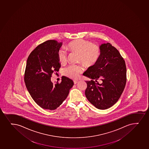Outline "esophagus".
Instances as JSON below:
<instances>
[{"instance_id":"34e87169","label":"esophagus","mask_w":149,"mask_h":149,"mask_svg":"<svg viewBox=\"0 0 149 149\" xmlns=\"http://www.w3.org/2000/svg\"><path fill=\"white\" fill-rule=\"evenodd\" d=\"M79 81L78 80H74V84H77V83Z\"/></svg>"}]
</instances>
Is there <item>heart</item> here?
I'll return each mask as SVG.
<instances>
[{"mask_svg":"<svg viewBox=\"0 0 149 149\" xmlns=\"http://www.w3.org/2000/svg\"><path fill=\"white\" fill-rule=\"evenodd\" d=\"M67 47L69 51L79 55V61L86 67L94 65L100 57L99 46L83 39H77L70 42ZM58 58L61 64L66 63L67 60L66 51L60 50L58 52ZM82 71L83 68L80 66H70L65 69L64 74L67 77L76 79Z\"/></svg>","mask_w":149,"mask_h":149,"instance_id":"b5f03b06","label":"heart"}]
</instances>
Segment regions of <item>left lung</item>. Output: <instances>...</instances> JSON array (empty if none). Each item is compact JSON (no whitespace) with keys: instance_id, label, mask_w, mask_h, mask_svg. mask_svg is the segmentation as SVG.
Returning <instances> with one entry per match:
<instances>
[{"instance_id":"1","label":"left lung","mask_w":149,"mask_h":149,"mask_svg":"<svg viewBox=\"0 0 149 149\" xmlns=\"http://www.w3.org/2000/svg\"><path fill=\"white\" fill-rule=\"evenodd\" d=\"M100 55L96 63L90 66L83 75L92 79L86 81L85 93L95 107L105 110L119 100L126 83V67L119 51L109 43L99 46ZM100 79V83L97 82Z\"/></svg>"}]
</instances>
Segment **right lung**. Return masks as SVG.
<instances>
[{
    "instance_id": "add662e5",
    "label": "right lung",
    "mask_w": 149,
    "mask_h": 149,
    "mask_svg": "<svg viewBox=\"0 0 149 149\" xmlns=\"http://www.w3.org/2000/svg\"><path fill=\"white\" fill-rule=\"evenodd\" d=\"M62 42L50 40L39 45L32 51L27 60L24 82L35 103L44 109L54 110L66 99L73 81L63 76L61 82H51L53 73L61 67L58 52Z\"/></svg>"
}]
</instances>
